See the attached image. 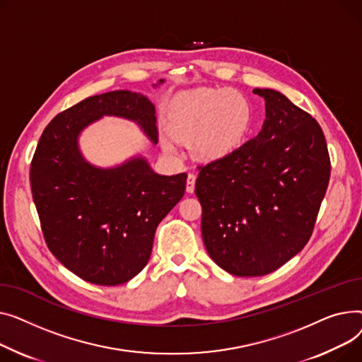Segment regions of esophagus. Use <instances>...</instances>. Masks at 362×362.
Returning <instances> with one entry per match:
<instances>
[{"mask_svg":"<svg viewBox=\"0 0 362 362\" xmlns=\"http://www.w3.org/2000/svg\"><path fill=\"white\" fill-rule=\"evenodd\" d=\"M194 185H196V175L188 174V177H187V193H193Z\"/></svg>","mask_w":362,"mask_h":362,"instance_id":"obj_1","label":"esophagus"}]
</instances>
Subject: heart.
Instances as JSON below:
<instances>
[{"mask_svg": "<svg viewBox=\"0 0 362 362\" xmlns=\"http://www.w3.org/2000/svg\"><path fill=\"white\" fill-rule=\"evenodd\" d=\"M252 119L250 100L237 90L197 89L177 96L169 110L171 130L193 140L203 159L215 160L229 155L245 137Z\"/></svg>", "mask_w": 362, "mask_h": 362, "instance_id": "obj_1", "label": "heart"}]
</instances>
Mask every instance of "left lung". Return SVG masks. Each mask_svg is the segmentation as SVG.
<instances>
[{"label":"left lung","mask_w":362,"mask_h":362,"mask_svg":"<svg viewBox=\"0 0 362 362\" xmlns=\"http://www.w3.org/2000/svg\"><path fill=\"white\" fill-rule=\"evenodd\" d=\"M262 132L229 155L199 165L204 247L219 267L241 278L284 266L308 243L330 178L320 124L272 89Z\"/></svg>","instance_id":"8db88e82"}]
</instances>
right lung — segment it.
Wrapping results in <instances>:
<instances>
[{"instance_id":"add662e5","label":"right lung","mask_w":362,"mask_h":362,"mask_svg":"<svg viewBox=\"0 0 362 362\" xmlns=\"http://www.w3.org/2000/svg\"><path fill=\"white\" fill-rule=\"evenodd\" d=\"M102 115L137 121L155 143V106L114 90L58 114L42 133L30 163V188L49 251L83 281L129 282L151 259L160 221L182 199L187 174H155L144 159L99 169L81 158L77 136Z\"/></svg>"}]
</instances>
